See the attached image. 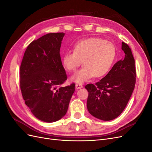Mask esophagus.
Masks as SVG:
<instances>
[{
  "mask_svg": "<svg viewBox=\"0 0 152 152\" xmlns=\"http://www.w3.org/2000/svg\"><path fill=\"white\" fill-rule=\"evenodd\" d=\"M75 87L77 89H79L82 88V87H83V86H82L81 84H76Z\"/></svg>",
  "mask_w": 152,
  "mask_h": 152,
  "instance_id": "esophagus-1",
  "label": "esophagus"
}]
</instances>
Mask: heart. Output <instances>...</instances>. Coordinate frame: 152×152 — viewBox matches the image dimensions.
I'll use <instances>...</instances> for the list:
<instances>
[{
    "mask_svg": "<svg viewBox=\"0 0 152 152\" xmlns=\"http://www.w3.org/2000/svg\"><path fill=\"white\" fill-rule=\"evenodd\" d=\"M117 56L113 44L99 38H89L77 43L73 51H68L63 56L66 70L74 72L83 61L84 66L72 77L82 84L95 77H102L110 70Z\"/></svg>",
    "mask_w": 152,
    "mask_h": 152,
    "instance_id": "heart-1",
    "label": "heart"
}]
</instances>
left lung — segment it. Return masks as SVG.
Segmentation results:
<instances>
[{
  "label": "left lung",
  "mask_w": 152,
  "mask_h": 152,
  "mask_svg": "<svg viewBox=\"0 0 152 152\" xmlns=\"http://www.w3.org/2000/svg\"><path fill=\"white\" fill-rule=\"evenodd\" d=\"M125 56L117 61L100 81L89 84L87 107L100 120L108 121L118 117L125 109L134 89L136 79L134 58L129 45L122 43Z\"/></svg>",
  "instance_id": "left-lung-1"
}]
</instances>
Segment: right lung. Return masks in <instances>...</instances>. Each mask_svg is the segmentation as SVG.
<instances>
[{
    "instance_id": "1",
    "label": "right lung",
    "mask_w": 152,
    "mask_h": 152,
    "mask_svg": "<svg viewBox=\"0 0 152 152\" xmlns=\"http://www.w3.org/2000/svg\"><path fill=\"white\" fill-rule=\"evenodd\" d=\"M65 34L50 33L28 45L20 66L23 98L34 115L45 122L65 115L75 84L62 87L67 79L60 56Z\"/></svg>"
}]
</instances>
